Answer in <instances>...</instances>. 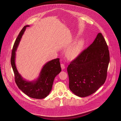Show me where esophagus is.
<instances>
[{
    "label": "esophagus",
    "instance_id": "esophagus-1",
    "mask_svg": "<svg viewBox=\"0 0 121 121\" xmlns=\"http://www.w3.org/2000/svg\"><path fill=\"white\" fill-rule=\"evenodd\" d=\"M61 68H62V69H65V64H61Z\"/></svg>",
    "mask_w": 121,
    "mask_h": 121
}]
</instances>
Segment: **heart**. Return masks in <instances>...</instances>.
Instances as JSON below:
<instances>
[{"instance_id": "obj_1", "label": "heart", "mask_w": 121, "mask_h": 121, "mask_svg": "<svg viewBox=\"0 0 121 121\" xmlns=\"http://www.w3.org/2000/svg\"><path fill=\"white\" fill-rule=\"evenodd\" d=\"M85 41L83 38H80L77 39L66 50V54L70 58L77 57L81 51Z\"/></svg>"}]
</instances>
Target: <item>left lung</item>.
<instances>
[{
	"label": "left lung",
	"mask_w": 121,
	"mask_h": 121,
	"mask_svg": "<svg viewBox=\"0 0 121 121\" xmlns=\"http://www.w3.org/2000/svg\"><path fill=\"white\" fill-rule=\"evenodd\" d=\"M109 62L108 47L99 33L92 43L67 67L70 91L80 97L94 93L105 82Z\"/></svg>",
	"instance_id": "1"
}]
</instances>
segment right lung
Instances as JSON below:
<instances>
[{"label":"right lung","mask_w":121,"mask_h":121,"mask_svg":"<svg viewBox=\"0 0 121 121\" xmlns=\"http://www.w3.org/2000/svg\"><path fill=\"white\" fill-rule=\"evenodd\" d=\"M29 26L26 25L22 28L14 43L12 51L11 65L14 73L15 82L18 88L30 98L42 99L49 95L52 88L55 77L61 71L60 59L56 58L46 63L36 80L28 81L23 78L16 66V51L26 27Z\"/></svg>","instance_id":"right-lung-1"}]
</instances>
